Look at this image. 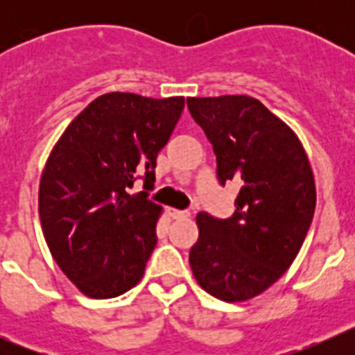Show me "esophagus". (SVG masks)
<instances>
[{
    "mask_svg": "<svg viewBox=\"0 0 355 355\" xmlns=\"http://www.w3.org/2000/svg\"><path fill=\"white\" fill-rule=\"evenodd\" d=\"M167 211H168V215L172 216V218H187V216H190V211H187V209L168 208Z\"/></svg>",
    "mask_w": 355,
    "mask_h": 355,
    "instance_id": "obj_1",
    "label": "esophagus"
}]
</instances>
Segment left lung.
<instances>
[{"instance_id": "1", "label": "left lung", "mask_w": 355, "mask_h": 355, "mask_svg": "<svg viewBox=\"0 0 355 355\" xmlns=\"http://www.w3.org/2000/svg\"><path fill=\"white\" fill-rule=\"evenodd\" d=\"M187 105L213 146L218 183L241 184L229 218L197 215L190 266L216 299H252L288 270L311 225L316 192L306 150L254 97H188Z\"/></svg>"}]
</instances>
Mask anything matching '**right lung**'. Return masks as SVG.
Listing matches in <instances>:
<instances>
[{
  "instance_id": "1",
  "label": "right lung",
  "mask_w": 355,
  "mask_h": 355,
  "mask_svg": "<svg viewBox=\"0 0 355 355\" xmlns=\"http://www.w3.org/2000/svg\"><path fill=\"white\" fill-rule=\"evenodd\" d=\"M183 106V97L105 94L53 149L40 178V224L56 265L85 295L112 299L142 279L162 211L149 199L156 158ZM137 179L144 190L131 194Z\"/></svg>"
}]
</instances>
